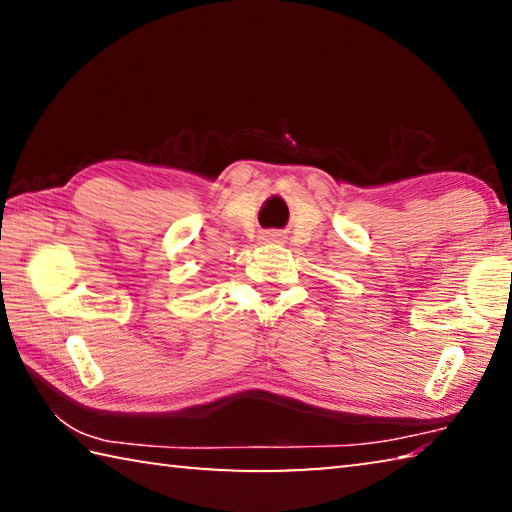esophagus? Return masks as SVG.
<instances>
[{
	"label": "esophagus",
	"instance_id": "obj_1",
	"mask_svg": "<svg viewBox=\"0 0 512 512\" xmlns=\"http://www.w3.org/2000/svg\"><path fill=\"white\" fill-rule=\"evenodd\" d=\"M262 241H268V244H277V241H282V235L280 232H264L262 235Z\"/></svg>",
	"mask_w": 512,
	"mask_h": 512
}]
</instances>
